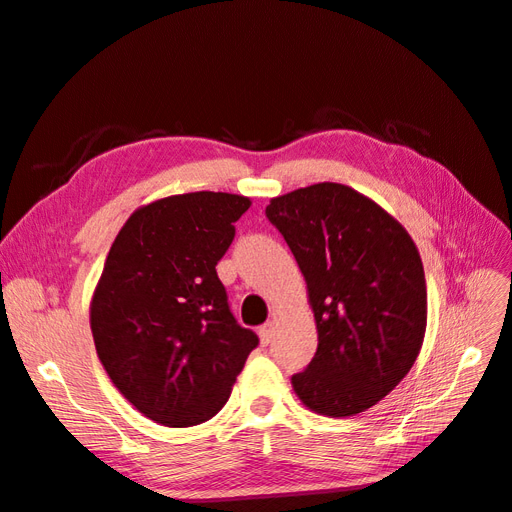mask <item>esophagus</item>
Wrapping results in <instances>:
<instances>
[{
  "instance_id": "obj_1",
  "label": "esophagus",
  "mask_w": 512,
  "mask_h": 512,
  "mask_svg": "<svg viewBox=\"0 0 512 512\" xmlns=\"http://www.w3.org/2000/svg\"><path fill=\"white\" fill-rule=\"evenodd\" d=\"M258 335H260V342L265 344V346H269L273 342V337H275V324L273 322L262 324V327L258 329Z\"/></svg>"
}]
</instances>
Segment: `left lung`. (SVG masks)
<instances>
[{"label":"left lung","mask_w":512,"mask_h":512,"mask_svg":"<svg viewBox=\"0 0 512 512\" xmlns=\"http://www.w3.org/2000/svg\"><path fill=\"white\" fill-rule=\"evenodd\" d=\"M305 277L318 348L292 376L303 404L324 416L365 412L406 378L427 329V284L408 230L342 183H314L271 198Z\"/></svg>","instance_id":"left-lung-1"}]
</instances>
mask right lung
<instances>
[{"mask_svg": "<svg viewBox=\"0 0 512 512\" xmlns=\"http://www.w3.org/2000/svg\"><path fill=\"white\" fill-rule=\"evenodd\" d=\"M252 200L226 192L138 207L106 256L89 305L98 359L151 421L192 427L218 414L258 346L230 314L215 265Z\"/></svg>", "mask_w": 512, "mask_h": 512, "instance_id": "right-lung-1", "label": "right lung"}]
</instances>
